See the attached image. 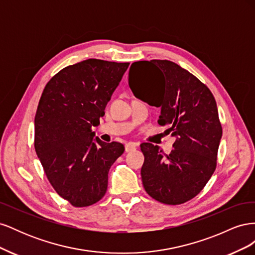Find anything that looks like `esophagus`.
Masks as SVG:
<instances>
[{"label":"esophagus","instance_id":"esophagus-1","mask_svg":"<svg viewBox=\"0 0 255 255\" xmlns=\"http://www.w3.org/2000/svg\"><path fill=\"white\" fill-rule=\"evenodd\" d=\"M137 144L134 142H128L126 144V152H133L136 150Z\"/></svg>","mask_w":255,"mask_h":255}]
</instances>
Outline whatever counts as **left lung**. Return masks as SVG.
Listing matches in <instances>:
<instances>
[{"mask_svg":"<svg viewBox=\"0 0 255 255\" xmlns=\"http://www.w3.org/2000/svg\"><path fill=\"white\" fill-rule=\"evenodd\" d=\"M148 81L146 89L137 76ZM133 94L160 107L158 123L175 138L167 155L157 145H140L143 187L154 200L169 205L189 201L201 191L217 166L222 136L217 105L211 90L194 74L170 60L135 61L129 68Z\"/></svg>","mask_w":255,"mask_h":255,"instance_id":"obj_1","label":"left lung"}]
</instances>
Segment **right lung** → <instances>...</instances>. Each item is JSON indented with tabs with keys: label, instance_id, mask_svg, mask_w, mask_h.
Returning <instances> with one entry per match:
<instances>
[{
	"label": "right lung",
	"instance_id": "right-lung-1",
	"mask_svg": "<svg viewBox=\"0 0 255 255\" xmlns=\"http://www.w3.org/2000/svg\"><path fill=\"white\" fill-rule=\"evenodd\" d=\"M129 63L90 58L68 66L45 85L35 116L34 145L50 184L75 207L97 203L125 146L92 140L100 118Z\"/></svg>",
	"mask_w": 255,
	"mask_h": 255
}]
</instances>
